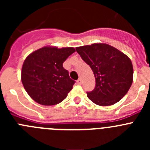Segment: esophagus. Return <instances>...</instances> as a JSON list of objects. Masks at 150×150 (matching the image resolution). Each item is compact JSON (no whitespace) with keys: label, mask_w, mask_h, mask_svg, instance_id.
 I'll use <instances>...</instances> for the list:
<instances>
[{"label":"esophagus","mask_w":150,"mask_h":150,"mask_svg":"<svg viewBox=\"0 0 150 150\" xmlns=\"http://www.w3.org/2000/svg\"><path fill=\"white\" fill-rule=\"evenodd\" d=\"M76 83H77V84L79 85H81L82 84V79L79 78V79H77V81H76Z\"/></svg>","instance_id":"esophagus-1"}]
</instances>
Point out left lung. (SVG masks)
Segmentation results:
<instances>
[{
    "label": "left lung",
    "instance_id": "obj_1",
    "mask_svg": "<svg viewBox=\"0 0 150 150\" xmlns=\"http://www.w3.org/2000/svg\"><path fill=\"white\" fill-rule=\"evenodd\" d=\"M90 66L95 77L93 91L87 96L95 104L110 106L120 101L133 82L131 59L120 50L105 43H94L76 48Z\"/></svg>",
    "mask_w": 150,
    "mask_h": 150
}]
</instances>
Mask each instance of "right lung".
I'll list each match as a JSON object with an SVG mask.
<instances>
[{
	"label": "right lung",
	"instance_id": "1",
	"mask_svg": "<svg viewBox=\"0 0 150 150\" xmlns=\"http://www.w3.org/2000/svg\"><path fill=\"white\" fill-rule=\"evenodd\" d=\"M75 52L73 47L45 46L33 52L25 60L22 82L29 96L42 105H55L64 100L75 81L63 63Z\"/></svg>",
	"mask_w": 150,
	"mask_h": 150
}]
</instances>
